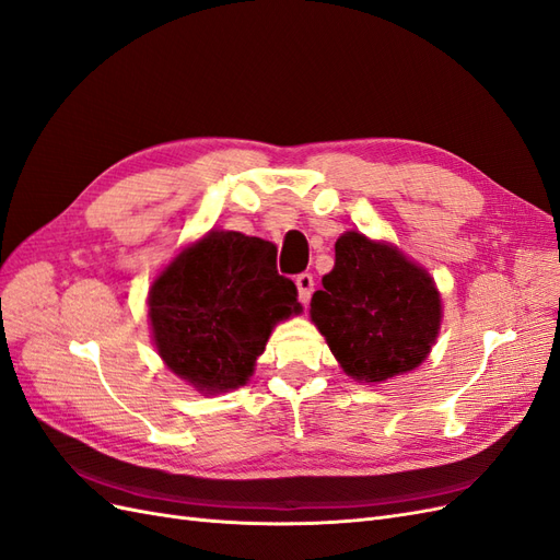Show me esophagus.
I'll return each instance as SVG.
<instances>
[{"label":"esophagus","mask_w":560,"mask_h":560,"mask_svg":"<svg viewBox=\"0 0 560 560\" xmlns=\"http://www.w3.org/2000/svg\"><path fill=\"white\" fill-rule=\"evenodd\" d=\"M313 287H315V280H313L311 273L296 276V290H299V301H301V303H308V301H311Z\"/></svg>","instance_id":"1"}]
</instances>
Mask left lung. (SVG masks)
I'll return each instance as SVG.
<instances>
[{"label":"left lung","instance_id":"left-lung-1","mask_svg":"<svg viewBox=\"0 0 560 560\" xmlns=\"http://www.w3.org/2000/svg\"><path fill=\"white\" fill-rule=\"evenodd\" d=\"M442 294L425 268L387 241L346 231L311 299V319L358 383H385L428 360L442 329Z\"/></svg>","mask_w":560,"mask_h":560}]
</instances>
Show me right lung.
<instances>
[{
    "label": "right lung",
    "mask_w": 560,
    "mask_h": 560,
    "mask_svg": "<svg viewBox=\"0 0 560 560\" xmlns=\"http://www.w3.org/2000/svg\"><path fill=\"white\" fill-rule=\"evenodd\" d=\"M301 311L276 247L224 229L182 247L147 296L159 358L206 397L245 385L273 329Z\"/></svg>",
    "instance_id": "obj_1"
}]
</instances>
